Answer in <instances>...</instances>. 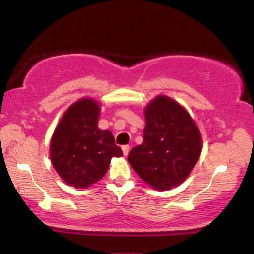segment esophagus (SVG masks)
Here are the masks:
<instances>
[{
    "label": "esophagus",
    "instance_id": "obj_1",
    "mask_svg": "<svg viewBox=\"0 0 254 254\" xmlns=\"http://www.w3.org/2000/svg\"><path fill=\"white\" fill-rule=\"evenodd\" d=\"M122 150H123L124 156H127V154H129V151H130V147H129V145H123V147H122Z\"/></svg>",
    "mask_w": 254,
    "mask_h": 254
}]
</instances>
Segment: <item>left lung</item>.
I'll return each mask as SVG.
<instances>
[{"label": "left lung", "mask_w": 254, "mask_h": 254, "mask_svg": "<svg viewBox=\"0 0 254 254\" xmlns=\"http://www.w3.org/2000/svg\"><path fill=\"white\" fill-rule=\"evenodd\" d=\"M143 143L129 162L145 183L160 191L180 185L196 166L202 137L189 112L173 99L159 95L144 110Z\"/></svg>", "instance_id": "8db88e82"}]
</instances>
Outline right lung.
<instances>
[{
    "instance_id": "obj_1",
    "label": "right lung",
    "mask_w": 254,
    "mask_h": 254,
    "mask_svg": "<svg viewBox=\"0 0 254 254\" xmlns=\"http://www.w3.org/2000/svg\"><path fill=\"white\" fill-rule=\"evenodd\" d=\"M100 106L83 98L65 111L50 143L55 170L69 185L87 189L105 176L112 157L123 155L111 131L98 127Z\"/></svg>"
}]
</instances>
